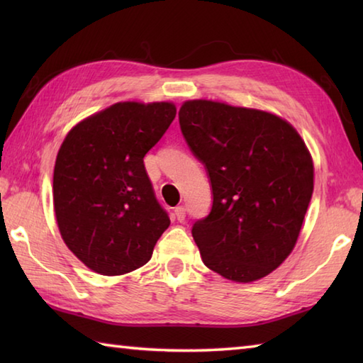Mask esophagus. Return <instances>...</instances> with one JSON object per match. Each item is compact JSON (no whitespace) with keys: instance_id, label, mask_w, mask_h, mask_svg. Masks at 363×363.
<instances>
[{"instance_id":"34e87169","label":"esophagus","mask_w":363,"mask_h":363,"mask_svg":"<svg viewBox=\"0 0 363 363\" xmlns=\"http://www.w3.org/2000/svg\"><path fill=\"white\" fill-rule=\"evenodd\" d=\"M174 217L177 221H184L186 220V207L184 206H177L174 209Z\"/></svg>"}]
</instances>
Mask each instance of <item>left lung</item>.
<instances>
[{"label": "left lung", "instance_id": "1", "mask_svg": "<svg viewBox=\"0 0 363 363\" xmlns=\"http://www.w3.org/2000/svg\"><path fill=\"white\" fill-rule=\"evenodd\" d=\"M179 125L212 186V209L191 228L204 265L235 282L269 274L295 248L312 198L303 138L273 113L207 99L184 103Z\"/></svg>", "mask_w": 363, "mask_h": 363}]
</instances>
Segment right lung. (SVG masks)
<instances>
[{
	"label": "right lung",
	"instance_id": "obj_1",
	"mask_svg": "<svg viewBox=\"0 0 363 363\" xmlns=\"http://www.w3.org/2000/svg\"><path fill=\"white\" fill-rule=\"evenodd\" d=\"M174 117L172 103H117L78 123L60 146L52 177L57 226L95 273L140 268L169 226L143 157Z\"/></svg>",
	"mask_w": 363,
	"mask_h": 363
}]
</instances>
